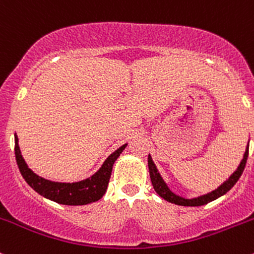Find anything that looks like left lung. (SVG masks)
Returning a JSON list of instances; mask_svg holds the SVG:
<instances>
[{"mask_svg":"<svg viewBox=\"0 0 254 254\" xmlns=\"http://www.w3.org/2000/svg\"><path fill=\"white\" fill-rule=\"evenodd\" d=\"M247 157H248V145L246 147L245 151V155H243V158L241 160L240 165H238L237 170L232 173L221 186L217 187L215 190L210 191V193L204 194V195H199L196 198H190V199H187L183 198L181 195H177L176 193H173L170 188H168L167 183L163 181V178L161 177L160 172H158L157 167L156 165L153 163L152 157L151 155H148L147 158V163H148V172H150V178H151V183H152L153 189L156 190V193L161 196L162 199L165 200L170 201V203L176 204V205H182V206H201V205H205V204L210 203V201L215 200V199L220 198L224 194H226L232 187L236 184V182L240 179L241 175H242L243 170H245V166L246 162H247Z\"/></svg>","mask_w":254,"mask_h":254,"instance_id":"left-lung-1","label":"left lung"}]
</instances>
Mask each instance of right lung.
Masks as SVG:
<instances>
[{"label": "right lung", "instance_id": "right-lung-1", "mask_svg": "<svg viewBox=\"0 0 254 254\" xmlns=\"http://www.w3.org/2000/svg\"><path fill=\"white\" fill-rule=\"evenodd\" d=\"M127 143H124L112 155H109L102 167L89 178L73 182V183H63V182L49 181V179L43 178L33 172L28 167L22 153H20L18 136L14 135V152H16L18 168H19L23 178L40 195L49 200L55 201V203L63 204V205H86V204L98 201L108 188L113 165L120 156V153L127 147Z\"/></svg>", "mask_w": 254, "mask_h": 254}]
</instances>
